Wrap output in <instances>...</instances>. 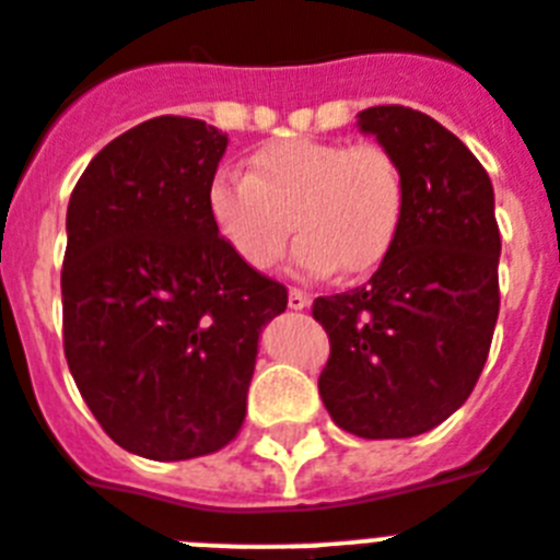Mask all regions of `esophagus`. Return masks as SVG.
<instances>
[{
  "label": "esophagus",
  "mask_w": 560,
  "mask_h": 560,
  "mask_svg": "<svg viewBox=\"0 0 560 560\" xmlns=\"http://www.w3.org/2000/svg\"><path fill=\"white\" fill-rule=\"evenodd\" d=\"M308 303H312V298L303 289H289V308L303 312V308H308Z\"/></svg>",
  "instance_id": "34e87169"
}]
</instances>
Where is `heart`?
Instances as JSON below:
<instances>
[{"instance_id": "b5f03b06", "label": "heart", "mask_w": 560, "mask_h": 560, "mask_svg": "<svg viewBox=\"0 0 560 560\" xmlns=\"http://www.w3.org/2000/svg\"><path fill=\"white\" fill-rule=\"evenodd\" d=\"M408 186L388 147L285 138L252 155L248 175L223 170L209 184V214L252 269H271L298 229L294 266L305 275H368L394 248Z\"/></svg>"}]
</instances>
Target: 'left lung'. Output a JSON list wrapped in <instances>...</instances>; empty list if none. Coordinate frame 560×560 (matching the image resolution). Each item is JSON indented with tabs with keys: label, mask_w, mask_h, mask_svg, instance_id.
Returning a JSON list of instances; mask_svg holds the SVG:
<instances>
[{
	"label": "left lung",
	"mask_w": 560,
	"mask_h": 560,
	"mask_svg": "<svg viewBox=\"0 0 560 560\" xmlns=\"http://www.w3.org/2000/svg\"><path fill=\"white\" fill-rule=\"evenodd\" d=\"M357 124L396 155L408 203L371 280L314 300L331 342L319 396L353 436L408 439L467 402L490 353L501 303L493 184L479 158L419 109L382 104Z\"/></svg>",
	"instance_id": "8db88e82"
}]
</instances>
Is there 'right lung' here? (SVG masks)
Returning <instances> with one entry per match:
<instances>
[{
	"mask_svg": "<svg viewBox=\"0 0 560 560\" xmlns=\"http://www.w3.org/2000/svg\"><path fill=\"white\" fill-rule=\"evenodd\" d=\"M226 143L198 118H150L90 161L67 207V365L104 433L155 462L241 433L257 339L289 305L209 214Z\"/></svg>",
	"mask_w": 560,
	"mask_h": 560,
	"instance_id": "obj_1",
	"label": "right lung"
}]
</instances>
